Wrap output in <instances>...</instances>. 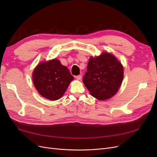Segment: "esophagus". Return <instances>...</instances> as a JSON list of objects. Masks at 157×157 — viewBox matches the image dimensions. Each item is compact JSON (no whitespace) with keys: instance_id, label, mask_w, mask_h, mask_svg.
Wrapping results in <instances>:
<instances>
[{"instance_id":"obj_1","label":"esophagus","mask_w":157,"mask_h":157,"mask_svg":"<svg viewBox=\"0 0 157 157\" xmlns=\"http://www.w3.org/2000/svg\"><path fill=\"white\" fill-rule=\"evenodd\" d=\"M75 78H77L78 80H80L82 79V76L81 75H78V76H76Z\"/></svg>"}]
</instances>
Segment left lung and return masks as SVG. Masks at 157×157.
I'll return each instance as SVG.
<instances>
[{
  "label": "left lung",
  "mask_w": 157,
  "mask_h": 157,
  "mask_svg": "<svg viewBox=\"0 0 157 157\" xmlns=\"http://www.w3.org/2000/svg\"><path fill=\"white\" fill-rule=\"evenodd\" d=\"M124 77V68L113 54L103 52L91 57L83 83L90 94L99 100H105L115 96Z\"/></svg>",
  "instance_id": "obj_1"
}]
</instances>
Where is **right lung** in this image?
Returning <instances> with one entry per match:
<instances>
[{
    "label": "right lung",
    "instance_id": "1",
    "mask_svg": "<svg viewBox=\"0 0 157 157\" xmlns=\"http://www.w3.org/2000/svg\"><path fill=\"white\" fill-rule=\"evenodd\" d=\"M73 78L67 67L57 59L42 61L33 73V82L38 92L52 101L63 96Z\"/></svg>",
    "mask_w": 157,
    "mask_h": 157
}]
</instances>
